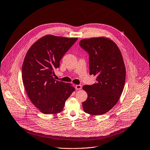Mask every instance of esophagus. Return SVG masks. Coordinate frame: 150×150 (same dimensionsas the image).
<instances>
[{"label": "esophagus", "instance_id": "esophagus-1", "mask_svg": "<svg viewBox=\"0 0 150 150\" xmlns=\"http://www.w3.org/2000/svg\"><path fill=\"white\" fill-rule=\"evenodd\" d=\"M75 88L76 90H81L82 88V85H75Z\"/></svg>", "mask_w": 150, "mask_h": 150}]
</instances>
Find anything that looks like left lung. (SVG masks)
<instances>
[{
  "mask_svg": "<svg viewBox=\"0 0 150 150\" xmlns=\"http://www.w3.org/2000/svg\"><path fill=\"white\" fill-rule=\"evenodd\" d=\"M79 46L89 54L90 75L97 76V82L82 87L88 94L83 110L101 115L113 108L123 90L126 69L122 55L115 42L103 37L81 40Z\"/></svg>",
  "mask_w": 150,
  "mask_h": 150,
  "instance_id": "obj_1",
  "label": "left lung"
}]
</instances>
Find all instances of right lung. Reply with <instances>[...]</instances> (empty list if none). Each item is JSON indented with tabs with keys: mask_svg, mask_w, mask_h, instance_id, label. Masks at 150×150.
Listing matches in <instances>:
<instances>
[{
	"mask_svg": "<svg viewBox=\"0 0 150 150\" xmlns=\"http://www.w3.org/2000/svg\"><path fill=\"white\" fill-rule=\"evenodd\" d=\"M77 40L47 35L35 42L26 54L22 67L24 85L31 101L42 113L62 112L75 91L71 83L55 80L53 74Z\"/></svg>",
	"mask_w": 150,
	"mask_h": 150,
	"instance_id": "1",
	"label": "right lung"
}]
</instances>
